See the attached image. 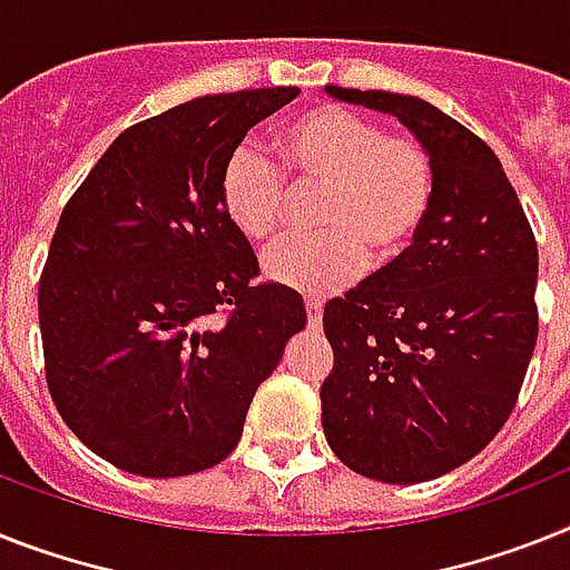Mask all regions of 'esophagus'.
Returning a JSON list of instances; mask_svg holds the SVG:
<instances>
[{"instance_id": "esophagus-1", "label": "esophagus", "mask_w": 570, "mask_h": 570, "mask_svg": "<svg viewBox=\"0 0 570 570\" xmlns=\"http://www.w3.org/2000/svg\"><path fill=\"white\" fill-rule=\"evenodd\" d=\"M304 307H307L309 324H315V327H318V324H322V313H324L322 298H307V301H304Z\"/></svg>"}]
</instances>
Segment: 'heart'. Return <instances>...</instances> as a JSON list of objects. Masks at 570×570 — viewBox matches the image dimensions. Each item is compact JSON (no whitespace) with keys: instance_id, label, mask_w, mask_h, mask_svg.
I'll return each instance as SVG.
<instances>
[{"instance_id":"heart-1","label":"heart","mask_w":570,"mask_h":570,"mask_svg":"<svg viewBox=\"0 0 570 570\" xmlns=\"http://www.w3.org/2000/svg\"><path fill=\"white\" fill-rule=\"evenodd\" d=\"M277 153L281 167L255 145H237L217 179L219 212L255 243L284 228L293 190H322L313 212L322 232L281 240L263 255V272L275 284L307 295L338 293L371 257L376 266L403 261L432 217L438 167L411 132H385L365 115L327 104L289 118Z\"/></svg>"}]
</instances>
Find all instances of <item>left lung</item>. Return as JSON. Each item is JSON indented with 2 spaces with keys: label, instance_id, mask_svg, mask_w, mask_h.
Listing matches in <instances>:
<instances>
[{
  "label": "left lung",
  "instance_id": "obj_1",
  "mask_svg": "<svg viewBox=\"0 0 570 570\" xmlns=\"http://www.w3.org/2000/svg\"><path fill=\"white\" fill-rule=\"evenodd\" d=\"M327 92L396 115L438 167L409 255L324 307L330 449L358 475L420 484L475 458L513 414L539 336L537 237L499 156L455 118L414 95Z\"/></svg>",
  "mask_w": 570,
  "mask_h": 570
}]
</instances>
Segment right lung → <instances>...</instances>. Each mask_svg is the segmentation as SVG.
Wrapping results in <instances>:
<instances>
[{"instance_id":"right-lung-1","label":"right lung","mask_w":570,"mask_h":570,"mask_svg":"<svg viewBox=\"0 0 570 570\" xmlns=\"http://www.w3.org/2000/svg\"><path fill=\"white\" fill-rule=\"evenodd\" d=\"M298 86L205 95L115 138L66 203L40 275L46 382L95 455L176 478L226 461L304 301L217 199L219 167Z\"/></svg>"}]
</instances>
